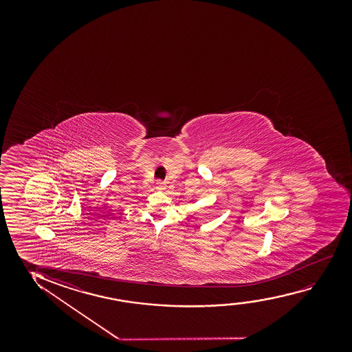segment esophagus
Listing matches in <instances>:
<instances>
[{"label":"esophagus","mask_w":352,"mask_h":352,"mask_svg":"<svg viewBox=\"0 0 352 352\" xmlns=\"http://www.w3.org/2000/svg\"><path fill=\"white\" fill-rule=\"evenodd\" d=\"M155 188H157V190H164V182H162V180H157L156 184H155Z\"/></svg>","instance_id":"34e87169"}]
</instances>
